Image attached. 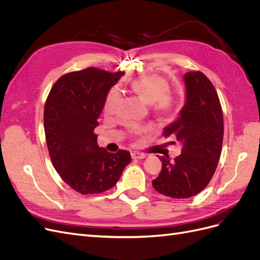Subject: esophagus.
I'll return each mask as SVG.
<instances>
[{
	"label": "esophagus",
	"instance_id": "34e87169",
	"mask_svg": "<svg viewBox=\"0 0 260 260\" xmlns=\"http://www.w3.org/2000/svg\"><path fill=\"white\" fill-rule=\"evenodd\" d=\"M131 156H132L133 159H143L146 157V154L141 153V152H132Z\"/></svg>",
	"mask_w": 260,
	"mask_h": 260
}]
</instances>
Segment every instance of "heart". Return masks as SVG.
I'll return each mask as SVG.
<instances>
[{"mask_svg": "<svg viewBox=\"0 0 260 260\" xmlns=\"http://www.w3.org/2000/svg\"><path fill=\"white\" fill-rule=\"evenodd\" d=\"M133 92L142 98L147 104H151L155 114L169 113L175 106V98L169 91V85L164 77L157 74L145 75L133 80L130 84ZM121 96L117 90L108 93L105 101L104 112L113 115L120 104Z\"/></svg>", "mask_w": 260, "mask_h": 260, "instance_id": "heart-1", "label": "heart"}]
</instances>
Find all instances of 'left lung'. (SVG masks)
<instances>
[{
    "mask_svg": "<svg viewBox=\"0 0 260 260\" xmlns=\"http://www.w3.org/2000/svg\"><path fill=\"white\" fill-rule=\"evenodd\" d=\"M186 102L164 136L182 143L174 160L160 156L161 171L152 184L172 199H187L205 188L214 176L223 141L222 108L215 86L201 72L184 75Z\"/></svg>",
    "mask_w": 260,
    "mask_h": 260,
    "instance_id": "8db88e82",
    "label": "left lung"
}]
</instances>
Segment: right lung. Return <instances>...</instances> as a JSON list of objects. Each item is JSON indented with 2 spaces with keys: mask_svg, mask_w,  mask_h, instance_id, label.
Segmentation results:
<instances>
[{
  "mask_svg": "<svg viewBox=\"0 0 260 260\" xmlns=\"http://www.w3.org/2000/svg\"><path fill=\"white\" fill-rule=\"evenodd\" d=\"M124 72L108 73L89 67L61 76L44 106V132L53 166L80 194L112 188L131 161L128 151L109 153L98 145L94 129L107 93Z\"/></svg>",
  "mask_w": 260,
  "mask_h": 260,
  "instance_id": "add662e5",
  "label": "right lung"
}]
</instances>
